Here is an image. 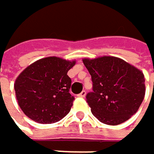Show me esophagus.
Instances as JSON below:
<instances>
[{
    "label": "esophagus",
    "instance_id": "esophagus-1",
    "mask_svg": "<svg viewBox=\"0 0 154 154\" xmlns=\"http://www.w3.org/2000/svg\"><path fill=\"white\" fill-rule=\"evenodd\" d=\"M85 95H86V91H85V90H84V91H82L80 93H79V94H78V96H79V97H82V98H83V97H85Z\"/></svg>",
    "mask_w": 154,
    "mask_h": 154
}]
</instances>
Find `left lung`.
I'll return each instance as SVG.
<instances>
[{
    "instance_id": "8db88e82",
    "label": "left lung",
    "mask_w": 154,
    "mask_h": 154,
    "mask_svg": "<svg viewBox=\"0 0 154 154\" xmlns=\"http://www.w3.org/2000/svg\"><path fill=\"white\" fill-rule=\"evenodd\" d=\"M92 81L86 101L92 115L108 125H118L138 110L145 93L142 71L114 56L83 59Z\"/></svg>"
}]
</instances>
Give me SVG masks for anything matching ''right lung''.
<instances>
[{"instance_id":"add662e5","label":"right lung","mask_w":154,"mask_h":154,"mask_svg":"<svg viewBox=\"0 0 154 154\" xmlns=\"http://www.w3.org/2000/svg\"><path fill=\"white\" fill-rule=\"evenodd\" d=\"M76 61L50 56L28 66L16 79V97L26 116L38 123H54L70 111L75 98L69 93L68 71Z\"/></svg>"}]
</instances>
